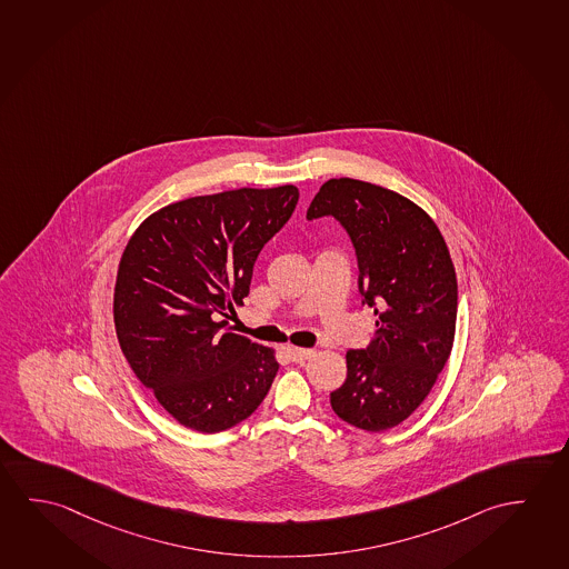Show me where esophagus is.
Returning a JSON list of instances; mask_svg holds the SVG:
<instances>
[{
    "label": "esophagus",
    "instance_id": "obj_1",
    "mask_svg": "<svg viewBox=\"0 0 569 569\" xmlns=\"http://www.w3.org/2000/svg\"><path fill=\"white\" fill-rule=\"evenodd\" d=\"M287 352H289V358L292 361H307L315 350H307V348H295V346H289L287 348Z\"/></svg>",
    "mask_w": 569,
    "mask_h": 569
}]
</instances>
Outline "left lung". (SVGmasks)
I'll return each mask as SVG.
<instances>
[{
  "label": "left lung",
  "mask_w": 569,
  "mask_h": 569,
  "mask_svg": "<svg viewBox=\"0 0 569 569\" xmlns=\"http://www.w3.org/2000/svg\"><path fill=\"white\" fill-rule=\"evenodd\" d=\"M332 216L358 259L361 305L376 338L346 353L348 376L330 393L346 423L379 433L423 403L449 360L457 326V274L439 227L413 201L368 181L328 180L307 219Z\"/></svg>",
  "instance_id": "1"
}]
</instances>
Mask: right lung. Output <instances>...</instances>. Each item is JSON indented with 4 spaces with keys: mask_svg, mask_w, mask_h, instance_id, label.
<instances>
[{
    "mask_svg": "<svg viewBox=\"0 0 569 569\" xmlns=\"http://www.w3.org/2000/svg\"><path fill=\"white\" fill-rule=\"evenodd\" d=\"M295 186L170 203L142 221L118 264L114 326L136 378L183 427L219 433L261 406L271 348L227 330L262 247L297 208Z\"/></svg>",
    "mask_w": 569,
    "mask_h": 569,
    "instance_id": "1",
    "label": "right lung"
}]
</instances>
